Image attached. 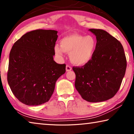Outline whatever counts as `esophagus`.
<instances>
[{
  "label": "esophagus",
  "mask_w": 134,
  "mask_h": 134,
  "mask_svg": "<svg viewBox=\"0 0 134 134\" xmlns=\"http://www.w3.org/2000/svg\"><path fill=\"white\" fill-rule=\"evenodd\" d=\"M65 70H66L67 71H69L70 70H71V67L69 65H67L66 67H65Z\"/></svg>",
  "instance_id": "esophagus-1"
}]
</instances>
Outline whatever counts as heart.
I'll use <instances>...</instances> for the list:
<instances>
[{
    "instance_id": "1",
    "label": "heart",
    "mask_w": 134,
    "mask_h": 134,
    "mask_svg": "<svg viewBox=\"0 0 134 134\" xmlns=\"http://www.w3.org/2000/svg\"><path fill=\"white\" fill-rule=\"evenodd\" d=\"M60 46L55 45L54 51L62 57L64 52L69 54L71 62L76 65L86 64L92 60L96 51V41L92 36L71 34L60 41Z\"/></svg>"
}]
</instances>
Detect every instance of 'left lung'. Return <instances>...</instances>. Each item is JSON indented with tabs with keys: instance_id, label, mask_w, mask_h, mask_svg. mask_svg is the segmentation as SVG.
<instances>
[{
	"instance_id": "8db88e82",
	"label": "left lung",
	"mask_w": 134,
	"mask_h": 134,
	"mask_svg": "<svg viewBox=\"0 0 134 134\" xmlns=\"http://www.w3.org/2000/svg\"><path fill=\"white\" fill-rule=\"evenodd\" d=\"M96 35L97 45L93 57L81 67H73L75 87L81 97L89 102L107 100L118 91L126 69L123 47L107 32L90 29Z\"/></svg>"
}]
</instances>
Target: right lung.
<instances>
[{"mask_svg":"<svg viewBox=\"0 0 134 134\" xmlns=\"http://www.w3.org/2000/svg\"><path fill=\"white\" fill-rule=\"evenodd\" d=\"M57 31L36 29L13 44L7 74L13 94L22 103L37 106L48 102L56 81L65 73V64L54 62Z\"/></svg>","mask_w":134,"mask_h":134,"instance_id":"right-lung-1","label":"right lung"}]
</instances>
